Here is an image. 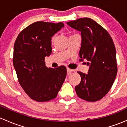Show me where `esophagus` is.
Segmentation results:
<instances>
[{
    "mask_svg": "<svg viewBox=\"0 0 127 127\" xmlns=\"http://www.w3.org/2000/svg\"><path fill=\"white\" fill-rule=\"evenodd\" d=\"M66 70H67V72H68V74H70L71 72H72V71H73V69H69V68H66Z\"/></svg>",
    "mask_w": 127,
    "mask_h": 127,
    "instance_id": "34e87169",
    "label": "esophagus"
}]
</instances>
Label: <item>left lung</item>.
<instances>
[{
    "instance_id": "8db88e82",
    "label": "left lung",
    "mask_w": 127,
    "mask_h": 127,
    "mask_svg": "<svg viewBox=\"0 0 127 127\" xmlns=\"http://www.w3.org/2000/svg\"><path fill=\"white\" fill-rule=\"evenodd\" d=\"M81 32L79 52L81 61L86 59L88 74L78 72L81 82L75 87L77 95L87 101H96L106 95L117 74L116 52L113 41L106 29L89 18L66 23Z\"/></svg>"
}]
</instances>
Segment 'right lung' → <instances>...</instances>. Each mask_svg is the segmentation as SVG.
I'll use <instances>...</instances> for the list:
<instances>
[{"label":"right lung","mask_w":127,"mask_h":127,"mask_svg":"<svg viewBox=\"0 0 127 127\" xmlns=\"http://www.w3.org/2000/svg\"><path fill=\"white\" fill-rule=\"evenodd\" d=\"M64 27L62 22L37 21L23 30L15 40L13 65L18 82L36 101L56 98L65 81V66L48 68L44 61L45 57L52 53V37Z\"/></svg>","instance_id":"obj_1"}]
</instances>
